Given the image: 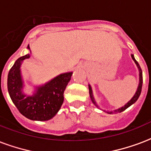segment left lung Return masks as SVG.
Segmentation results:
<instances>
[{
    "label": "left lung",
    "mask_w": 151,
    "mask_h": 151,
    "mask_svg": "<svg viewBox=\"0 0 151 151\" xmlns=\"http://www.w3.org/2000/svg\"><path fill=\"white\" fill-rule=\"evenodd\" d=\"M131 57H132V59L133 60V61L134 63L136 64L137 67V69H138V72H139V82H138V86H137V91L135 92V94L133 95L132 99H130L129 101H128L125 104L122 106L121 108H118L116 110H114V111H105V110H103L104 111H105L106 113L108 114H116V113H120L121 111H124L125 109H127L128 108H129L131 105H133L134 103H136V101L139 98L140 95H141V91H142V69H141V67H140L139 64L137 63L135 58H134V56H133V54H131ZM88 87H89V93H90V97H91V99L92 103L94 104L99 109H101L100 107L99 106L98 104H97V102L95 101V99L94 97V95H93V91H92L91 88V86L88 84Z\"/></svg>",
    "instance_id": "8db88e82"
}]
</instances>
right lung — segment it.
<instances>
[{"mask_svg":"<svg viewBox=\"0 0 151 151\" xmlns=\"http://www.w3.org/2000/svg\"><path fill=\"white\" fill-rule=\"evenodd\" d=\"M27 48L30 50L29 45ZM31 54L18 58L10 69L7 79L8 91L16 108L25 117L31 120L45 121L53 118L60 109L64 92L73 72L60 73L41 85H34L27 81L33 88L31 94L27 95L24 92L26 84L21 67L24 60L31 57Z\"/></svg>","mask_w":151,"mask_h":151,"instance_id":"add662e5","label":"right lung"}]
</instances>
